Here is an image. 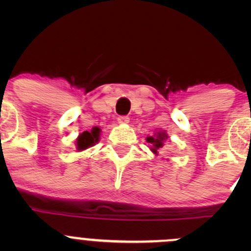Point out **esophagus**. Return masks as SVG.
<instances>
[{"label":"esophagus","instance_id":"esophagus-1","mask_svg":"<svg viewBox=\"0 0 251 251\" xmlns=\"http://www.w3.org/2000/svg\"><path fill=\"white\" fill-rule=\"evenodd\" d=\"M130 121L128 116H119L118 118V123L119 124H127Z\"/></svg>","mask_w":251,"mask_h":251}]
</instances>
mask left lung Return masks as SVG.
I'll list each match as a JSON object with an SVG mask.
<instances>
[{"mask_svg": "<svg viewBox=\"0 0 251 251\" xmlns=\"http://www.w3.org/2000/svg\"><path fill=\"white\" fill-rule=\"evenodd\" d=\"M166 138H168V135H166L164 131H159L154 136H149L147 137V142L151 143V149L153 153L158 154L159 149H161L164 147V142H165Z\"/></svg>", "mask_w": 251, "mask_h": 251, "instance_id": "1", "label": "left lung"}]
</instances>
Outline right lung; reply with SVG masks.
I'll return each instance as SVG.
<instances>
[{"label":"right lung","mask_w":251,"mask_h":251,"mask_svg":"<svg viewBox=\"0 0 251 251\" xmlns=\"http://www.w3.org/2000/svg\"><path fill=\"white\" fill-rule=\"evenodd\" d=\"M100 128L96 126V127H93L91 130V132L85 131V132L81 133L76 140L77 151H83V149H87L88 147L95 146L100 141Z\"/></svg>","instance_id":"right-lung-1"}]
</instances>
